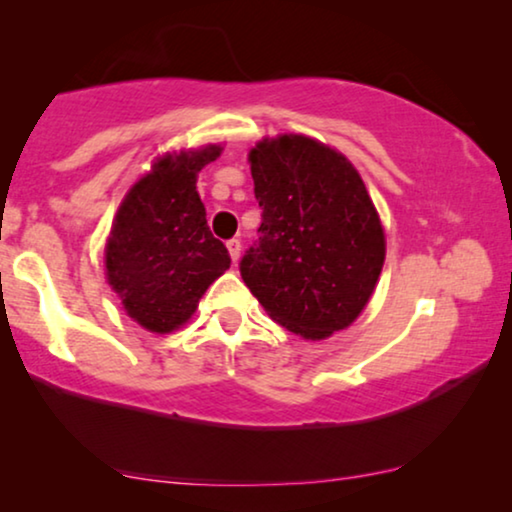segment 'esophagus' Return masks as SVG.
I'll return each instance as SVG.
<instances>
[{
	"instance_id": "1",
	"label": "esophagus",
	"mask_w": 512,
	"mask_h": 512,
	"mask_svg": "<svg viewBox=\"0 0 512 512\" xmlns=\"http://www.w3.org/2000/svg\"><path fill=\"white\" fill-rule=\"evenodd\" d=\"M226 247H228V254H230V258H233V263L240 261V254H242V242L237 240V237H233V240H228V242H226Z\"/></svg>"
}]
</instances>
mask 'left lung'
<instances>
[{"mask_svg":"<svg viewBox=\"0 0 512 512\" xmlns=\"http://www.w3.org/2000/svg\"><path fill=\"white\" fill-rule=\"evenodd\" d=\"M258 242L244 284L272 319L324 340L359 317L384 265V230L354 165L305 135L263 139L249 153Z\"/></svg>","mask_w":512,"mask_h":512,"instance_id":"left-lung-1","label":"left lung"}]
</instances>
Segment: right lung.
Listing matches in <instances>:
<instances>
[{
  "instance_id": "right-lung-1",
  "label": "right lung",
  "mask_w": 512,
  "mask_h": 512,
  "mask_svg": "<svg viewBox=\"0 0 512 512\" xmlns=\"http://www.w3.org/2000/svg\"><path fill=\"white\" fill-rule=\"evenodd\" d=\"M221 146L167 153L130 188L104 249L107 279L125 312L151 333L184 326L207 286L230 268L207 226L195 181Z\"/></svg>"
}]
</instances>
